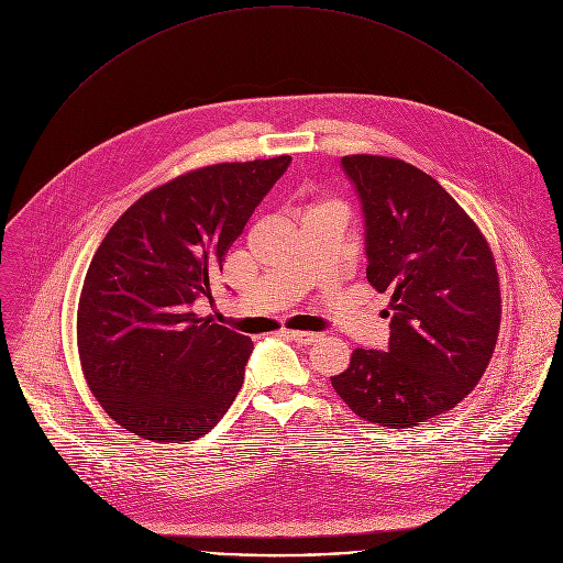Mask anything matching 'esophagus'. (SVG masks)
<instances>
[{
	"label": "esophagus",
	"instance_id": "esophagus-1",
	"mask_svg": "<svg viewBox=\"0 0 563 563\" xmlns=\"http://www.w3.org/2000/svg\"><path fill=\"white\" fill-rule=\"evenodd\" d=\"M287 336L291 341H296L298 345H311V343L320 341V334H316V332H287Z\"/></svg>",
	"mask_w": 563,
	"mask_h": 563
}]
</instances>
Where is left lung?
<instances>
[{"instance_id": "left-lung-1", "label": "left lung", "mask_w": 563, "mask_h": 563, "mask_svg": "<svg viewBox=\"0 0 563 563\" xmlns=\"http://www.w3.org/2000/svg\"><path fill=\"white\" fill-rule=\"evenodd\" d=\"M341 167L361 200L367 280L391 302L387 350L358 347L332 387L369 423L415 428L484 376L501 323L497 265L432 176L380 155H345Z\"/></svg>"}]
</instances>
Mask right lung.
<instances>
[{"mask_svg": "<svg viewBox=\"0 0 563 563\" xmlns=\"http://www.w3.org/2000/svg\"><path fill=\"white\" fill-rule=\"evenodd\" d=\"M289 155L224 163L144 194L109 229L79 296L77 347L93 396L124 430L194 441L222 419L254 350L194 311Z\"/></svg>", "mask_w": 563, "mask_h": 563, "instance_id": "1", "label": "right lung"}]
</instances>
